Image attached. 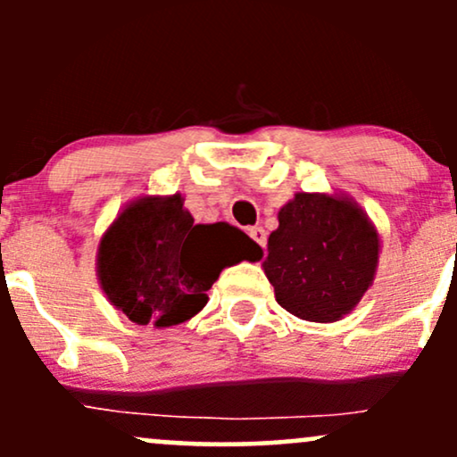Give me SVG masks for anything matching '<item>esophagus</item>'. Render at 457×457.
<instances>
[{
  "label": "esophagus",
  "instance_id": "1",
  "mask_svg": "<svg viewBox=\"0 0 457 457\" xmlns=\"http://www.w3.org/2000/svg\"><path fill=\"white\" fill-rule=\"evenodd\" d=\"M249 236L262 246V249H266V240H269V236H266L264 228H249Z\"/></svg>",
  "mask_w": 457,
  "mask_h": 457
}]
</instances>
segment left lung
I'll use <instances>...</instances> for the list:
<instances>
[{"instance_id":"obj_1","label":"left lung","mask_w":457,"mask_h":457,"mask_svg":"<svg viewBox=\"0 0 457 457\" xmlns=\"http://www.w3.org/2000/svg\"><path fill=\"white\" fill-rule=\"evenodd\" d=\"M262 262L277 303L309 322H337L371 287L380 234L345 193H295Z\"/></svg>"}]
</instances>
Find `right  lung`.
I'll list each match as a JSON object with an SVG mask.
<instances>
[{"mask_svg": "<svg viewBox=\"0 0 457 457\" xmlns=\"http://www.w3.org/2000/svg\"><path fill=\"white\" fill-rule=\"evenodd\" d=\"M260 258L262 246L234 225H195L180 193L141 195L103 232L96 277L130 322L170 328L206 307L223 269Z\"/></svg>", "mask_w": 457, "mask_h": 457, "instance_id": "right-lung-1", "label": "right lung"}]
</instances>
